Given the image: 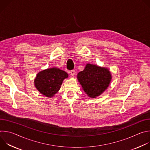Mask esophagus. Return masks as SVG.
I'll use <instances>...</instances> for the list:
<instances>
[{"mask_svg": "<svg viewBox=\"0 0 150 150\" xmlns=\"http://www.w3.org/2000/svg\"><path fill=\"white\" fill-rule=\"evenodd\" d=\"M70 74H71V75L72 76H74L75 75V70L71 71L70 72Z\"/></svg>", "mask_w": 150, "mask_h": 150, "instance_id": "1", "label": "esophagus"}]
</instances>
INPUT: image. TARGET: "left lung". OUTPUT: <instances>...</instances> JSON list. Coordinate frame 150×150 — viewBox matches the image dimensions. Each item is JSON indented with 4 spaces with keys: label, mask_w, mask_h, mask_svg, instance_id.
Instances as JSON below:
<instances>
[{
    "label": "left lung",
    "mask_w": 150,
    "mask_h": 150,
    "mask_svg": "<svg viewBox=\"0 0 150 150\" xmlns=\"http://www.w3.org/2000/svg\"><path fill=\"white\" fill-rule=\"evenodd\" d=\"M77 79L87 96L96 98L108 89L112 76L108 68L87 63L85 69L78 74Z\"/></svg>",
    "instance_id": "1"
}]
</instances>
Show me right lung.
Here are the masks:
<instances>
[{
	"label": "right lung",
	"mask_w": 150,
	"mask_h": 150,
	"mask_svg": "<svg viewBox=\"0 0 150 150\" xmlns=\"http://www.w3.org/2000/svg\"><path fill=\"white\" fill-rule=\"evenodd\" d=\"M68 74L59 68L53 67L40 71L34 79V86L43 96L53 97L60 90L63 80Z\"/></svg>",
	"instance_id": "1"
}]
</instances>
